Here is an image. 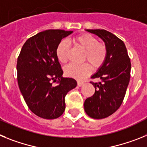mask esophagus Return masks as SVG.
I'll list each match as a JSON object with an SVG mask.
<instances>
[{"label": "esophagus", "mask_w": 147, "mask_h": 147, "mask_svg": "<svg viewBox=\"0 0 147 147\" xmlns=\"http://www.w3.org/2000/svg\"><path fill=\"white\" fill-rule=\"evenodd\" d=\"M77 85H78V86H79V87H81V86H82L83 85H84V82H78Z\"/></svg>", "instance_id": "34e87169"}]
</instances>
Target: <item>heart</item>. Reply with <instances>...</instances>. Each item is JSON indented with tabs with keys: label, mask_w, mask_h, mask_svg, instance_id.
<instances>
[{
	"label": "heart",
	"mask_w": 147,
	"mask_h": 147,
	"mask_svg": "<svg viewBox=\"0 0 147 147\" xmlns=\"http://www.w3.org/2000/svg\"><path fill=\"white\" fill-rule=\"evenodd\" d=\"M73 42L85 51L84 59L88 60L93 67L97 68L103 65L107 57V49L104 44L98 42L96 37L84 34L74 37ZM68 50L69 46L66 40H62L58 44L56 49V56L62 63L67 62ZM91 71V66L88 62L81 65L69 64L65 67V74L76 80H82L89 75Z\"/></svg>",
	"instance_id": "heart-1"
}]
</instances>
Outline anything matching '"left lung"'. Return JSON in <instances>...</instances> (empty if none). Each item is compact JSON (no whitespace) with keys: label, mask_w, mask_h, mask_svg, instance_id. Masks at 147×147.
I'll list each match as a JSON object with an SVG mask.
<instances>
[{"label":"left lung","mask_w":147,"mask_h":147,"mask_svg":"<svg viewBox=\"0 0 147 147\" xmlns=\"http://www.w3.org/2000/svg\"><path fill=\"white\" fill-rule=\"evenodd\" d=\"M86 31L102 39L107 49L105 62L91 76L102 82H90L96 90L84 103L85 113L90 117L102 119L114 113L124 100L130 79V59L124 42L113 34L104 29Z\"/></svg>","instance_id":"left-lung-1"}]
</instances>
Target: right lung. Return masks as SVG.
Returning a JSON list of instances; mask_svg holds the SVG:
<instances>
[{"mask_svg": "<svg viewBox=\"0 0 147 147\" xmlns=\"http://www.w3.org/2000/svg\"><path fill=\"white\" fill-rule=\"evenodd\" d=\"M72 31L45 30L26 41L18 58L17 71L19 88L33 113L45 119L59 117L65 109V97L77 82L62 77L56 49L61 40ZM52 81L58 83L56 86Z\"/></svg>", "mask_w": 147, "mask_h": 147, "instance_id": "right-lung-1", "label": "right lung"}]
</instances>
